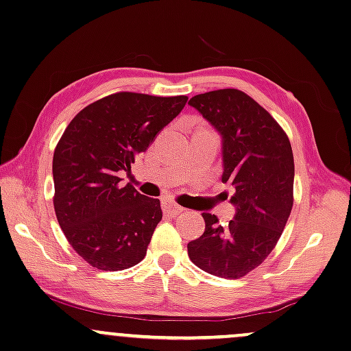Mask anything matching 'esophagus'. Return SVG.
I'll return each mask as SVG.
<instances>
[{"mask_svg":"<svg viewBox=\"0 0 351 351\" xmlns=\"http://www.w3.org/2000/svg\"><path fill=\"white\" fill-rule=\"evenodd\" d=\"M162 207H163V212H165V214H168V215H171V217L178 215L180 212H183V207L176 206V204L171 202V201H163Z\"/></svg>","mask_w":351,"mask_h":351,"instance_id":"34e87169","label":"esophagus"}]
</instances>
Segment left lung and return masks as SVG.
<instances>
[{
  "label": "left lung",
  "instance_id": "8db88e82",
  "mask_svg": "<svg viewBox=\"0 0 351 351\" xmlns=\"http://www.w3.org/2000/svg\"><path fill=\"white\" fill-rule=\"evenodd\" d=\"M221 134L223 175L234 188L237 215L227 227L202 214V237L188 243V256L204 272L241 278L264 263L282 237L293 207L295 162L287 132L254 99L220 88L189 100Z\"/></svg>",
  "mask_w": 351,
  "mask_h": 351
}]
</instances>
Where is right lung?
<instances>
[{
    "instance_id": "obj_1",
    "label": "right lung",
    "mask_w": 351,
    "mask_h": 351,
    "mask_svg": "<svg viewBox=\"0 0 351 351\" xmlns=\"http://www.w3.org/2000/svg\"><path fill=\"white\" fill-rule=\"evenodd\" d=\"M188 97L117 92L82 108L53 154V206L66 239L99 270H124L145 257L162 220L160 201L123 184L137 155L184 108Z\"/></svg>"
}]
</instances>
